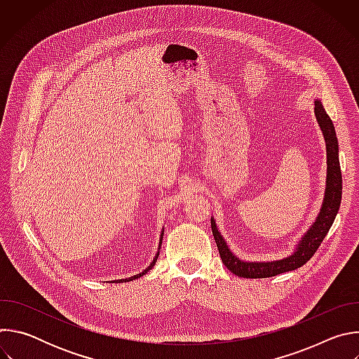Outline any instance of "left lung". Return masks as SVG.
I'll return each instance as SVG.
<instances>
[{
  "label": "left lung",
  "instance_id": "obj_1",
  "mask_svg": "<svg viewBox=\"0 0 359 359\" xmlns=\"http://www.w3.org/2000/svg\"><path fill=\"white\" fill-rule=\"evenodd\" d=\"M316 118L321 126V130L324 133V139L327 143L325 146H327V165H328L325 197H324L321 212L317 217V222L313 224V227L309 231H306L298 248L292 255H290V257H285L278 262H271V263H244V262H240L236 255L231 254L224 238L219 233L215 220L212 219V230L220 252L222 262L233 274L243 278H267L285 271H292L304 266L313 257L316 251L318 250V247L321 245L323 240L325 238L327 233L330 231L335 220V216L339 210L341 196H342V176H341V166H339V158H338V140H337L334 123L331 118L327 115L320 100H316Z\"/></svg>",
  "mask_w": 359,
  "mask_h": 359
}]
</instances>
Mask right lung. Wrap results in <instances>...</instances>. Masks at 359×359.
<instances>
[{
    "label": "right lung",
    "mask_w": 359,
    "mask_h": 359,
    "mask_svg": "<svg viewBox=\"0 0 359 359\" xmlns=\"http://www.w3.org/2000/svg\"><path fill=\"white\" fill-rule=\"evenodd\" d=\"M162 238H163V233H162V236H161V244H159V248H161V245H162ZM158 257H159V251H158V254H156V257L155 259H153V262H151V264L144 270V271H142V273H139L137 276H133V277H130V278H125V280H116V281H114V283H126V281H132V280H136V278H139V277H142V276H144L153 266H155V263H156V260H158Z\"/></svg>",
    "instance_id": "add662e5"
}]
</instances>
